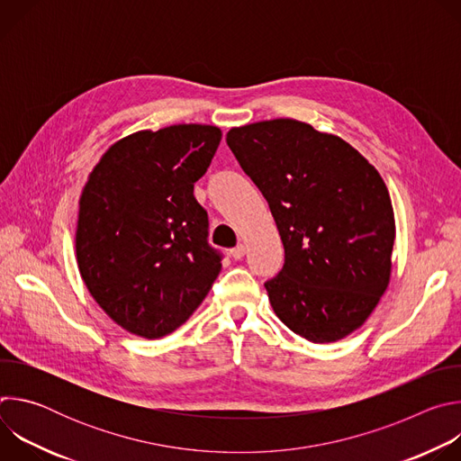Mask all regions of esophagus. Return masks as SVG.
Segmentation results:
<instances>
[{
    "label": "esophagus",
    "instance_id": "34e87169",
    "mask_svg": "<svg viewBox=\"0 0 461 461\" xmlns=\"http://www.w3.org/2000/svg\"><path fill=\"white\" fill-rule=\"evenodd\" d=\"M244 253H246V246H244V244H239V246H235V248L230 251V255H231L235 260L242 258Z\"/></svg>",
    "mask_w": 461,
    "mask_h": 461
}]
</instances>
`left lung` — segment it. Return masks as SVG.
Masks as SVG:
<instances>
[{"mask_svg": "<svg viewBox=\"0 0 461 461\" xmlns=\"http://www.w3.org/2000/svg\"><path fill=\"white\" fill-rule=\"evenodd\" d=\"M226 142L285 246L283 270L265 283L274 312L312 343L347 338L390 281L396 222L381 175L339 137L292 118L233 127Z\"/></svg>", "mask_w": 461, "mask_h": 461, "instance_id": "1", "label": "left lung"}]
</instances>
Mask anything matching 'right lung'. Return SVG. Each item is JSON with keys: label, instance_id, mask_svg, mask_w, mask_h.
I'll return each instance as SVG.
<instances>
[{"label": "right lung", "instance_id": "1", "mask_svg": "<svg viewBox=\"0 0 461 461\" xmlns=\"http://www.w3.org/2000/svg\"><path fill=\"white\" fill-rule=\"evenodd\" d=\"M201 123L139 131L111 146L84 187L77 228L82 279L102 310L146 339L171 334L221 272L208 212L193 185L221 144Z\"/></svg>", "mask_w": 461, "mask_h": 461}]
</instances>
